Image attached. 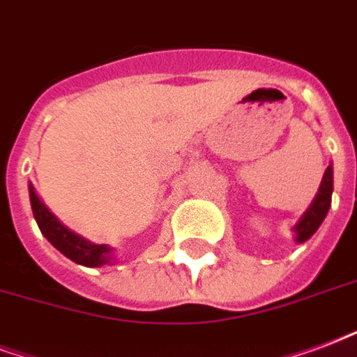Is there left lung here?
Segmentation results:
<instances>
[{
  "instance_id": "obj_1",
  "label": "left lung",
  "mask_w": 357,
  "mask_h": 357,
  "mask_svg": "<svg viewBox=\"0 0 357 357\" xmlns=\"http://www.w3.org/2000/svg\"><path fill=\"white\" fill-rule=\"evenodd\" d=\"M331 194H333V165H329L326 169L318 194L310 203V207L305 211L301 220L294 226L297 243H305L307 239H310L316 233V229L321 226V222L328 216V211L331 207Z\"/></svg>"
}]
</instances>
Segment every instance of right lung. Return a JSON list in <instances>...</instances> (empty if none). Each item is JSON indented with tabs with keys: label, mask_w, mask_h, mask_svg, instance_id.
<instances>
[{
	"label": "right lung",
	"mask_w": 357,
	"mask_h": 357,
	"mask_svg": "<svg viewBox=\"0 0 357 357\" xmlns=\"http://www.w3.org/2000/svg\"><path fill=\"white\" fill-rule=\"evenodd\" d=\"M29 201L31 211L37 220V226L48 239V243L75 261V264L86 265V267H101V265L112 264V248L109 245H96L84 237H80L71 229H67L54 214L50 213L45 203L36 194V188L29 184Z\"/></svg>",
	"instance_id": "add662e5"
}]
</instances>
